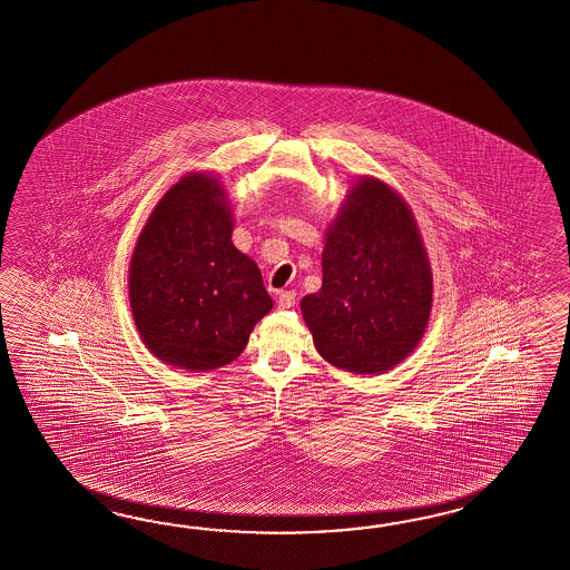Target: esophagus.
I'll return each mask as SVG.
<instances>
[{
	"mask_svg": "<svg viewBox=\"0 0 570 570\" xmlns=\"http://www.w3.org/2000/svg\"><path fill=\"white\" fill-rule=\"evenodd\" d=\"M277 304L281 309H289V307L295 306V292L278 293Z\"/></svg>",
	"mask_w": 570,
	"mask_h": 570,
	"instance_id": "1",
	"label": "esophagus"
}]
</instances>
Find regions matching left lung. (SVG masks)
<instances>
[{"instance_id":"left-lung-1","label":"left lung","mask_w":570,"mask_h":570,"mask_svg":"<svg viewBox=\"0 0 570 570\" xmlns=\"http://www.w3.org/2000/svg\"><path fill=\"white\" fill-rule=\"evenodd\" d=\"M432 289L407 203L376 177H362L326 232L322 287L302 299V314L328 364L382 374L422 341Z\"/></svg>"}]
</instances>
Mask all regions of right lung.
I'll return each instance as SVG.
<instances>
[{"mask_svg": "<svg viewBox=\"0 0 570 570\" xmlns=\"http://www.w3.org/2000/svg\"><path fill=\"white\" fill-rule=\"evenodd\" d=\"M234 217L217 177H181L150 213L131 254L130 306L163 364L206 372L232 364L273 299L256 263L232 242Z\"/></svg>", "mask_w": 570, "mask_h": 570, "instance_id": "add662e5", "label": "right lung"}]
</instances>
